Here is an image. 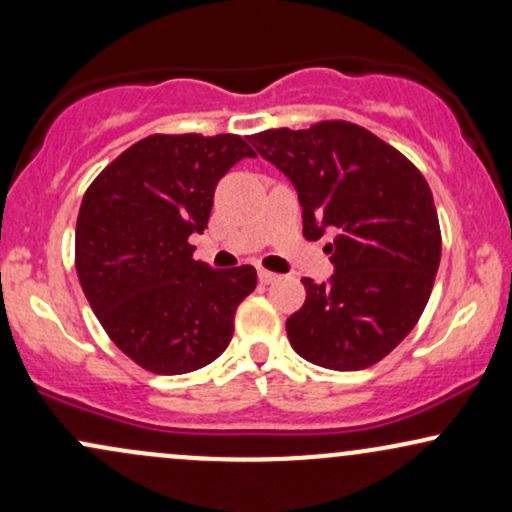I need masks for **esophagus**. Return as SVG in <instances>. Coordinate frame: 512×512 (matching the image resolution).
<instances>
[{"mask_svg": "<svg viewBox=\"0 0 512 512\" xmlns=\"http://www.w3.org/2000/svg\"><path fill=\"white\" fill-rule=\"evenodd\" d=\"M257 276H260L262 284H274V281H279V274L267 272V269H260V272H257Z\"/></svg>", "mask_w": 512, "mask_h": 512, "instance_id": "esophagus-1", "label": "esophagus"}]
</instances>
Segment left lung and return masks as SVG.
<instances>
[{
    "label": "left lung",
    "instance_id": "8db88e82",
    "mask_svg": "<svg viewBox=\"0 0 512 512\" xmlns=\"http://www.w3.org/2000/svg\"><path fill=\"white\" fill-rule=\"evenodd\" d=\"M250 144L296 187L303 236L337 231L325 248L332 279H303V308L286 320L293 351L332 370L383 361L419 322L440 264L426 178L395 146L346 120L267 129Z\"/></svg>",
    "mask_w": 512,
    "mask_h": 512
}]
</instances>
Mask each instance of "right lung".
Segmentation results:
<instances>
[{
  "instance_id": "add662e5",
  "label": "right lung",
  "mask_w": 512,
  "mask_h": 512,
  "mask_svg": "<svg viewBox=\"0 0 512 512\" xmlns=\"http://www.w3.org/2000/svg\"><path fill=\"white\" fill-rule=\"evenodd\" d=\"M255 151L238 134H151L88 185L74 262L93 313L122 354L182 375L223 354L233 317L257 286L250 264L211 269L192 257L216 182Z\"/></svg>"
}]
</instances>
